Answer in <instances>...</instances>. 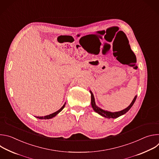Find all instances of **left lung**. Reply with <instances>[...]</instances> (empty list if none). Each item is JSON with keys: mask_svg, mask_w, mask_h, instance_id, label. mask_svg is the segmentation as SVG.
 <instances>
[{"mask_svg": "<svg viewBox=\"0 0 159 159\" xmlns=\"http://www.w3.org/2000/svg\"><path fill=\"white\" fill-rule=\"evenodd\" d=\"M90 94H91V105H92V107H93V109L96 112H98V114L101 115L102 116H104V117L107 118H118L119 116L125 114V113L126 112H128L129 110V109L132 107V106L134 103V102L136 101V99H137V96H136L134 97V98L133 99V100L131 102V103L130 104V105L128 107H126V109H123L121 111L111 112H109V111H104V110L99 108L98 106H97L96 104V102H95V99H94V97L93 94L92 93L91 91H90Z\"/></svg>", "mask_w": 159, "mask_h": 159, "instance_id": "1", "label": "left lung"}]
</instances>
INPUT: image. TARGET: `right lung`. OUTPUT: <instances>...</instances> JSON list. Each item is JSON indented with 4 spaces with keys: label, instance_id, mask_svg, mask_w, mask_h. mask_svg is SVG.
<instances>
[{
    "label": "right lung",
    "instance_id": "right-lung-1",
    "mask_svg": "<svg viewBox=\"0 0 159 159\" xmlns=\"http://www.w3.org/2000/svg\"><path fill=\"white\" fill-rule=\"evenodd\" d=\"M64 107H65V104L58 110V111H56L55 112H53V114H51V115H47V116H36V118H39V119H44V120H46V119H50V118H53L54 116H55L57 114H58V113L64 108Z\"/></svg>",
    "mask_w": 159,
    "mask_h": 159
}]
</instances>
